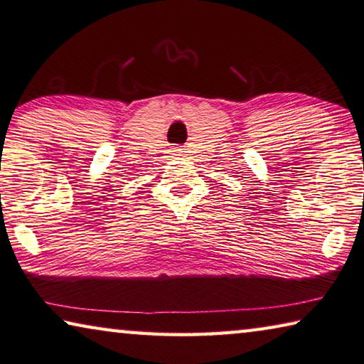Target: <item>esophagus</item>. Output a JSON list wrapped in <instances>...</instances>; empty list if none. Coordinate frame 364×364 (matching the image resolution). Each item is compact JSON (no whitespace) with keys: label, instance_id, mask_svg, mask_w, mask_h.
I'll list each match as a JSON object with an SVG mask.
<instances>
[{"label":"esophagus","instance_id":"34e87169","mask_svg":"<svg viewBox=\"0 0 364 364\" xmlns=\"http://www.w3.org/2000/svg\"><path fill=\"white\" fill-rule=\"evenodd\" d=\"M172 154H174V156H181V150H178V148H172Z\"/></svg>","mask_w":364,"mask_h":364}]
</instances>
